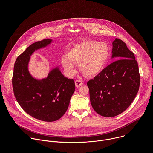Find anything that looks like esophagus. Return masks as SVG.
Returning <instances> with one entry per match:
<instances>
[{"instance_id":"esophagus-1","label":"esophagus","mask_w":153,"mask_h":153,"mask_svg":"<svg viewBox=\"0 0 153 153\" xmlns=\"http://www.w3.org/2000/svg\"><path fill=\"white\" fill-rule=\"evenodd\" d=\"M75 84H76V86L78 88V87H79L83 84V82L80 80H76L75 81Z\"/></svg>"}]
</instances>
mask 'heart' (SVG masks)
Instances as JSON below:
<instances>
[{
  "label": "heart",
  "instance_id": "heart-1",
  "mask_svg": "<svg viewBox=\"0 0 153 153\" xmlns=\"http://www.w3.org/2000/svg\"><path fill=\"white\" fill-rule=\"evenodd\" d=\"M109 48L105 43L85 40L74 45L68 53L67 57L62 59L63 67L69 75L75 71L78 64L80 71L87 76L99 74L108 57Z\"/></svg>",
  "mask_w": 153,
  "mask_h": 153
}]
</instances>
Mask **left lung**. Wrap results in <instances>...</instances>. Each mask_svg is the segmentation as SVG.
<instances>
[{"instance_id":"8db88e82","label":"left lung","mask_w":153,"mask_h":153,"mask_svg":"<svg viewBox=\"0 0 153 153\" xmlns=\"http://www.w3.org/2000/svg\"><path fill=\"white\" fill-rule=\"evenodd\" d=\"M113 62L87 82L91 105L99 115L117 116L131 104L140 86L138 63L126 43L116 38L113 42Z\"/></svg>"}]
</instances>
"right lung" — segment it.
Instances as JSON below:
<instances>
[{
	"instance_id": "add662e5",
	"label": "right lung",
	"mask_w": 153,
	"mask_h": 153,
	"mask_svg": "<svg viewBox=\"0 0 153 153\" xmlns=\"http://www.w3.org/2000/svg\"><path fill=\"white\" fill-rule=\"evenodd\" d=\"M51 42L49 39L37 41L19 55L12 79L14 94L22 108L34 118L45 122L56 121L63 116L76 88L74 80L65 77L58 69L52 70L47 78L41 80L30 74V56Z\"/></svg>"
}]
</instances>
